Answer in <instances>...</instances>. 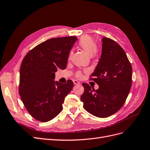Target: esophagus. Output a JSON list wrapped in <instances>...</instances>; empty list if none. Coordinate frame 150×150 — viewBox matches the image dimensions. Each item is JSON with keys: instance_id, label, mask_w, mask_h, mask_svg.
Segmentation results:
<instances>
[{"instance_id": "1", "label": "esophagus", "mask_w": 150, "mask_h": 150, "mask_svg": "<svg viewBox=\"0 0 150 150\" xmlns=\"http://www.w3.org/2000/svg\"><path fill=\"white\" fill-rule=\"evenodd\" d=\"M73 83H74V84L77 85V84H80V82H79L78 81H77L76 79H74L73 80Z\"/></svg>"}]
</instances>
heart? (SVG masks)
Listing matches in <instances>:
<instances>
[{
  "mask_svg": "<svg viewBox=\"0 0 150 150\" xmlns=\"http://www.w3.org/2000/svg\"><path fill=\"white\" fill-rule=\"evenodd\" d=\"M78 45L81 49L83 50L86 53L90 56H94L99 53V50L96 46V40L91 36L84 35L81 37L79 40ZM71 55V53L69 54V57ZM76 76L81 77V72H77L76 73Z\"/></svg>",
  "mask_w": 150,
  "mask_h": 150,
  "instance_id": "heart-1",
  "label": "heart"
}]
</instances>
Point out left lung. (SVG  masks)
<instances>
[{
  "label": "left lung",
  "instance_id": "obj_1",
  "mask_svg": "<svg viewBox=\"0 0 150 150\" xmlns=\"http://www.w3.org/2000/svg\"><path fill=\"white\" fill-rule=\"evenodd\" d=\"M102 42L100 58L91 75L94 77L91 80L99 87L95 91L88 84H82L84 92L81 100L91 114L105 118L124 104L132 86V68L125 51L116 42L107 37Z\"/></svg>",
  "mask_w": 150,
  "mask_h": 150
}]
</instances>
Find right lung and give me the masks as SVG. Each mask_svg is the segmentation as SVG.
I'll use <instances>...</instances> for the list:
<instances>
[{
  "label": "right lung",
  "mask_w": 150,
  "mask_h": 150,
  "mask_svg": "<svg viewBox=\"0 0 150 150\" xmlns=\"http://www.w3.org/2000/svg\"><path fill=\"white\" fill-rule=\"evenodd\" d=\"M77 37L53 38L36 46L20 66L19 94L28 113L40 122H48L63 110L73 82L54 81L58 68L64 69Z\"/></svg>",
  "instance_id": "add662e5"
}]
</instances>
